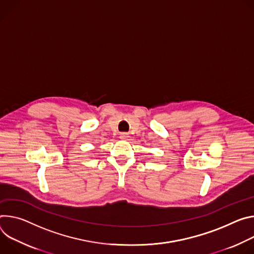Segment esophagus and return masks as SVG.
Segmentation results:
<instances>
[{
  "label": "esophagus",
  "mask_w": 254,
  "mask_h": 254,
  "mask_svg": "<svg viewBox=\"0 0 254 254\" xmlns=\"http://www.w3.org/2000/svg\"><path fill=\"white\" fill-rule=\"evenodd\" d=\"M128 137H129V134H128V133H126V132L120 133V138H121V139L126 140V139H128Z\"/></svg>",
  "instance_id": "1"
}]
</instances>
